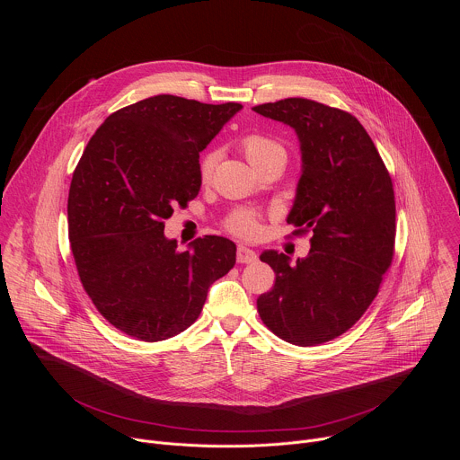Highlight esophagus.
<instances>
[{"instance_id":"1","label":"esophagus","mask_w":460,"mask_h":460,"mask_svg":"<svg viewBox=\"0 0 460 460\" xmlns=\"http://www.w3.org/2000/svg\"><path fill=\"white\" fill-rule=\"evenodd\" d=\"M256 260V252L245 245H238L236 249V261L238 264H252Z\"/></svg>"}]
</instances>
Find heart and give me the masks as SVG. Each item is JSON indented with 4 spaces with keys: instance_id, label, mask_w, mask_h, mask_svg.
I'll return each instance as SVG.
<instances>
[{
    "instance_id": "heart-1",
    "label": "heart",
    "mask_w": 460,
    "mask_h": 460,
    "mask_svg": "<svg viewBox=\"0 0 460 460\" xmlns=\"http://www.w3.org/2000/svg\"><path fill=\"white\" fill-rule=\"evenodd\" d=\"M242 149H243L247 160L256 169L268 162H273V160H286L284 146L280 142H277L275 138H271L268 135H261V133H251V135L243 137ZM218 160H220L218 149H209L202 155L200 164H199V174H200L202 181H209L213 178ZM226 227L238 236L252 238L260 233V217L256 211L238 209L227 217Z\"/></svg>"
}]
</instances>
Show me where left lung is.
Listing matches in <instances>:
<instances>
[{"instance_id":"1","label":"left lung","mask_w":460,"mask_h":460,"mask_svg":"<svg viewBox=\"0 0 460 460\" xmlns=\"http://www.w3.org/2000/svg\"><path fill=\"white\" fill-rule=\"evenodd\" d=\"M295 128L302 176L288 224L311 233L305 258L264 251L275 286L256 300L258 314L295 346L330 342L366 313L395 252V192L362 123L349 112L305 98L252 107Z\"/></svg>"}]
</instances>
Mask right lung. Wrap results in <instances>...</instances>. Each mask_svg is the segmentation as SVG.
<instances>
[{
	"label": "right lung",
	"instance_id": "obj_1",
	"mask_svg": "<svg viewBox=\"0 0 460 460\" xmlns=\"http://www.w3.org/2000/svg\"><path fill=\"white\" fill-rule=\"evenodd\" d=\"M242 109L158 94L112 112L73 174L69 240L85 293L116 330L171 339L200 316L236 245L208 234L187 251L164 234L178 204L196 199L200 153Z\"/></svg>",
	"mask_w": 460,
	"mask_h": 460
}]
</instances>
